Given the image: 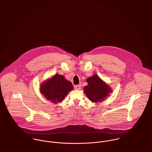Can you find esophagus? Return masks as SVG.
Here are the masks:
<instances>
[{
  "label": "esophagus",
  "instance_id": "34e87169",
  "mask_svg": "<svg viewBox=\"0 0 152 152\" xmlns=\"http://www.w3.org/2000/svg\"><path fill=\"white\" fill-rule=\"evenodd\" d=\"M80 86H79V85H76L75 86V89H76V90H80Z\"/></svg>",
  "mask_w": 152,
  "mask_h": 152
}]
</instances>
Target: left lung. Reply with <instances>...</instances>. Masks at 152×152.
<instances>
[{
	"label": "left lung",
	"mask_w": 152,
	"mask_h": 152,
	"mask_svg": "<svg viewBox=\"0 0 152 152\" xmlns=\"http://www.w3.org/2000/svg\"><path fill=\"white\" fill-rule=\"evenodd\" d=\"M86 81L88 85L83 88L84 92L92 102L103 101L113 91L111 88L96 75L89 77Z\"/></svg>",
	"instance_id": "8db88e82"
}]
</instances>
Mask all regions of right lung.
I'll return each mask as SVG.
<instances>
[{"label": "right lung", "instance_id": "1", "mask_svg": "<svg viewBox=\"0 0 152 152\" xmlns=\"http://www.w3.org/2000/svg\"><path fill=\"white\" fill-rule=\"evenodd\" d=\"M72 83L63 75L56 74L41 83L39 91L48 100L54 104L63 101L68 93L73 90Z\"/></svg>", "mask_w": 152, "mask_h": 152}]
</instances>
